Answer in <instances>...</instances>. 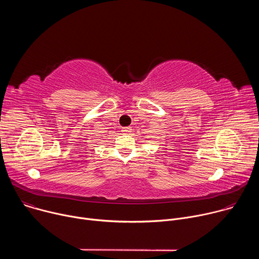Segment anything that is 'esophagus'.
<instances>
[{"label": "esophagus", "mask_w": 259, "mask_h": 259, "mask_svg": "<svg viewBox=\"0 0 259 259\" xmlns=\"http://www.w3.org/2000/svg\"><path fill=\"white\" fill-rule=\"evenodd\" d=\"M131 131H132V129H131L130 127H124V128H122V132H123L124 134H130Z\"/></svg>", "instance_id": "1"}]
</instances>
